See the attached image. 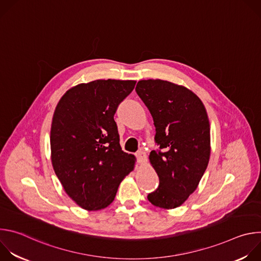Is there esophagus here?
Listing matches in <instances>:
<instances>
[{
  "mask_svg": "<svg viewBox=\"0 0 261 261\" xmlns=\"http://www.w3.org/2000/svg\"><path fill=\"white\" fill-rule=\"evenodd\" d=\"M136 157H137V162L138 163H140V164L145 163V161H146V154L143 151H138L136 153Z\"/></svg>",
  "mask_w": 261,
  "mask_h": 261,
  "instance_id": "obj_1",
  "label": "esophagus"
}]
</instances>
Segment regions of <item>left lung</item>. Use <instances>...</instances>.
<instances>
[{"instance_id": "8db88e82", "label": "left lung", "mask_w": 261, "mask_h": 261, "mask_svg": "<svg viewBox=\"0 0 261 261\" xmlns=\"http://www.w3.org/2000/svg\"><path fill=\"white\" fill-rule=\"evenodd\" d=\"M135 90L153 117L155 140L161 148L150 153L160 185L147 199L161 208H175L197 189L208 164L206 109L191 90L167 81H139Z\"/></svg>"}]
</instances>
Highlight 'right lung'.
<instances>
[{"label":"right lung","mask_w":261,"mask_h":261,"mask_svg":"<svg viewBox=\"0 0 261 261\" xmlns=\"http://www.w3.org/2000/svg\"><path fill=\"white\" fill-rule=\"evenodd\" d=\"M135 81L98 80L69 89L50 128L51 164L67 195L87 211L107 207L135 166L120 144L114 116Z\"/></svg>","instance_id":"right-lung-1"}]
</instances>
